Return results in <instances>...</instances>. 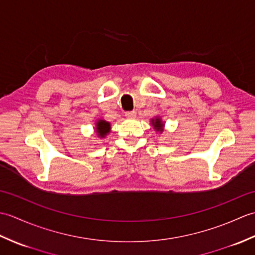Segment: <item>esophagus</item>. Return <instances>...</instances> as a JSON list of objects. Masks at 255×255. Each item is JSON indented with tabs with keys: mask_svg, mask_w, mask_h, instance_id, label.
<instances>
[{
	"mask_svg": "<svg viewBox=\"0 0 255 255\" xmlns=\"http://www.w3.org/2000/svg\"><path fill=\"white\" fill-rule=\"evenodd\" d=\"M125 115H126V117H128V118H133L134 116H136V112H134V111L126 112V114H125Z\"/></svg>",
	"mask_w": 255,
	"mask_h": 255,
	"instance_id": "1",
	"label": "esophagus"
}]
</instances>
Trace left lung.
Returning a JSON list of instances; mask_svg holds the SVG:
<instances>
[{
  "instance_id": "left-lung-1",
  "label": "left lung",
  "mask_w": 255,
  "mask_h": 255,
  "mask_svg": "<svg viewBox=\"0 0 255 255\" xmlns=\"http://www.w3.org/2000/svg\"><path fill=\"white\" fill-rule=\"evenodd\" d=\"M151 124H152L153 128L155 129L156 131H160V132H163V127H164V124L163 122L161 121L160 117H155L151 119Z\"/></svg>"
}]
</instances>
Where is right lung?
<instances>
[{"label": "right lung", "mask_w": 255, "mask_h": 255, "mask_svg": "<svg viewBox=\"0 0 255 255\" xmlns=\"http://www.w3.org/2000/svg\"><path fill=\"white\" fill-rule=\"evenodd\" d=\"M95 131L100 138H104L111 131V124L106 121H103V119H99L96 122Z\"/></svg>", "instance_id": "obj_1"}]
</instances>
